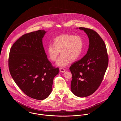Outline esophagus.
<instances>
[{"instance_id":"1","label":"esophagus","mask_w":121,"mask_h":121,"mask_svg":"<svg viewBox=\"0 0 121 121\" xmlns=\"http://www.w3.org/2000/svg\"><path fill=\"white\" fill-rule=\"evenodd\" d=\"M60 72H62V73H64L65 71V70L64 69H63V68H60Z\"/></svg>"}]
</instances>
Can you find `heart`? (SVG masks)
<instances>
[{
    "label": "heart",
    "instance_id": "obj_1",
    "mask_svg": "<svg viewBox=\"0 0 121 121\" xmlns=\"http://www.w3.org/2000/svg\"><path fill=\"white\" fill-rule=\"evenodd\" d=\"M83 47V40L80 36L71 34H63L56 37L54 44H49L47 48L49 58L52 61H55L60 52V56L56 64L60 67H65L70 61L78 59Z\"/></svg>",
    "mask_w": 121,
    "mask_h": 121
}]
</instances>
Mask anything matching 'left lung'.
I'll list each match as a JSON object with an SVG mask.
<instances>
[{
  "label": "left lung",
  "mask_w": 121,
  "mask_h": 121,
  "mask_svg": "<svg viewBox=\"0 0 121 121\" xmlns=\"http://www.w3.org/2000/svg\"><path fill=\"white\" fill-rule=\"evenodd\" d=\"M89 38L86 54L70 67L72 79L71 90L75 95L84 97L93 94L100 86L108 63L106 47L100 36L93 29L79 27Z\"/></svg>",
  "instance_id": "left-lung-1"
}]
</instances>
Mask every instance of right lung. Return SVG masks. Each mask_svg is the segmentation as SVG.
Instances as JSON below:
<instances>
[{
  "mask_svg": "<svg viewBox=\"0 0 121 121\" xmlns=\"http://www.w3.org/2000/svg\"><path fill=\"white\" fill-rule=\"evenodd\" d=\"M46 32L39 30L22 35L11 48L8 66L17 86L28 96L38 100L47 98L58 74L48 60L42 44Z\"/></svg>",
  "mask_w": 121,
  "mask_h": 121,
  "instance_id": "add662e5",
  "label": "right lung"
}]
</instances>
